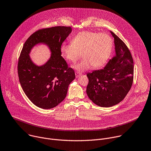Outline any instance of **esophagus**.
<instances>
[{
	"instance_id": "1",
	"label": "esophagus",
	"mask_w": 151,
	"mask_h": 151,
	"mask_svg": "<svg viewBox=\"0 0 151 151\" xmlns=\"http://www.w3.org/2000/svg\"><path fill=\"white\" fill-rule=\"evenodd\" d=\"M75 74H76V78H77V77H78L80 76L81 75V73H79V72H76V73H75Z\"/></svg>"
}]
</instances>
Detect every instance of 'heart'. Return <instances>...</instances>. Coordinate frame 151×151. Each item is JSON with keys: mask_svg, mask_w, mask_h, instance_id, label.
<instances>
[{"mask_svg": "<svg viewBox=\"0 0 151 151\" xmlns=\"http://www.w3.org/2000/svg\"><path fill=\"white\" fill-rule=\"evenodd\" d=\"M112 49V40L106 33L86 31L78 33L71 43H63L60 47L62 56L67 60L76 62L81 56L84 59L73 65L79 71L102 66L109 58ZM82 54H81V53Z\"/></svg>", "mask_w": 151, "mask_h": 151, "instance_id": "obj_1", "label": "heart"}]
</instances>
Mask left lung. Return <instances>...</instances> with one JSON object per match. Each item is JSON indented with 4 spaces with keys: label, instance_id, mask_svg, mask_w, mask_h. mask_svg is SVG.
I'll return each instance as SVG.
<instances>
[{
    "label": "left lung",
    "instance_id": "1",
    "mask_svg": "<svg viewBox=\"0 0 151 151\" xmlns=\"http://www.w3.org/2000/svg\"><path fill=\"white\" fill-rule=\"evenodd\" d=\"M114 38L115 55L105 67L87 73L86 93L101 107H110L122 101L132 87L134 65L132 54L124 42L111 32Z\"/></svg>",
    "mask_w": 151,
    "mask_h": 151
}]
</instances>
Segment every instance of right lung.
Here are the masks:
<instances>
[{"label":"right lung","mask_w":151,"mask_h":151,"mask_svg":"<svg viewBox=\"0 0 151 151\" xmlns=\"http://www.w3.org/2000/svg\"><path fill=\"white\" fill-rule=\"evenodd\" d=\"M72 31L70 27L56 26L37 30L24 44L18 63L21 86L28 98L42 109L56 106L66 97L68 86L75 78L73 68L61 56L60 47ZM48 45L52 55L42 66L34 65L29 56L36 44Z\"/></svg>","instance_id":"add662e5"}]
</instances>
